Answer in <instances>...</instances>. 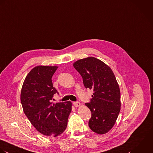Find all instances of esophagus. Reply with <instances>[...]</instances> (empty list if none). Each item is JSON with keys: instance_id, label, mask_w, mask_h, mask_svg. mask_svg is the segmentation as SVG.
Returning <instances> with one entry per match:
<instances>
[{"instance_id": "34e87169", "label": "esophagus", "mask_w": 153, "mask_h": 153, "mask_svg": "<svg viewBox=\"0 0 153 153\" xmlns=\"http://www.w3.org/2000/svg\"><path fill=\"white\" fill-rule=\"evenodd\" d=\"M73 105H74V106L75 107L78 108V107H80V106L81 103H80V102H73Z\"/></svg>"}]
</instances>
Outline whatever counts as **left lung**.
<instances>
[{"instance_id": "left-lung-1", "label": "left lung", "mask_w": 153, "mask_h": 153, "mask_svg": "<svg viewBox=\"0 0 153 153\" xmlns=\"http://www.w3.org/2000/svg\"><path fill=\"white\" fill-rule=\"evenodd\" d=\"M73 67L80 74L86 89L93 93L90 103L91 130L98 134L108 132L114 126L121 110L119 85L111 67L103 61L89 57L75 61Z\"/></svg>"}]
</instances>
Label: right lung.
Here are the masks:
<instances>
[{
    "instance_id": "obj_1",
    "label": "right lung",
    "mask_w": 153,
    "mask_h": 153,
    "mask_svg": "<svg viewBox=\"0 0 153 153\" xmlns=\"http://www.w3.org/2000/svg\"><path fill=\"white\" fill-rule=\"evenodd\" d=\"M58 66L38 65L33 68L23 83L21 102L31 124L41 134L56 137L66 129L72 103L51 102L58 93L51 78Z\"/></svg>"
}]
</instances>
